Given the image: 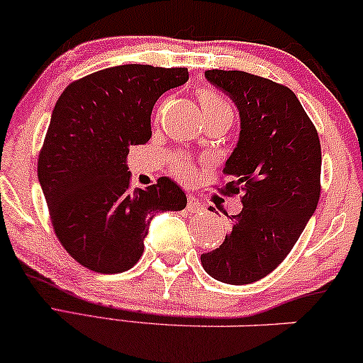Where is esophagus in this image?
Returning <instances> with one entry per match:
<instances>
[{
  "label": "esophagus",
  "mask_w": 363,
  "mask_h": 363,
  "mask_svg": "<svg viewBox=\"0 0 363 363\" xmlns=\"http://www.w3.org/2000/svg\"><path fill=\"white\" fill-rule=\"evenodd\" d=\"M186 208L188 211H191V213H199V211L205 210V203L200 199H196L195 195H188Z\"/></svg>",
  "instance_id": "1"
}]
</instances>
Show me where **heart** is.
<instances>
[{
	"label": "heart",
	"mask_w": 363,
	"mask_h": 363,
	"mask_svg": "<svg viewBox=\"0 0 363 363\" xmlns=\"http://www.w3.org/2000/svg\"><path fill=\"white\" fill-rule=\"evenodd\" d=\"M200 106L203 110L205 116H213V115H222V113H230L232 108L227 103V100L222 95L213 91V89H201L199 93ZM175 172L183 178H188L193 175V164L190 162H177L175 163Z\"/></svg>",
	"instance_id": "b5f03b06"
}]
</instances>
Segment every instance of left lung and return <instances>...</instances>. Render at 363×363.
Instances as JSON below:
<instances>
[{"label": "left lung", "instance_id": "8db88e82", "mask_svg": "<svg viewBox=\"0 0 363 363\" xmlns=\"http://www.w3.org/2000/svg\"><path fill=\"white\" fill-rule=\"evenodd\" d=\"M205 78L238 108V141L223 172L233 177L227 193H242L243 208L232 216L223 243L200 257L201 265L215 280L247 285L284 262L315 213L320 140L298 98L284 84L223 69H208Z\"/></svg>", "mask_w": 363, "mask_h": 363}]
</instances>
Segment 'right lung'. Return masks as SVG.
<instances>
[{
	"label": "right lung",
	"mask_w": 363,
	"mask_h": 363,
	"mask_svg": "<svg viewBox=\"0 0 363 363\" xmlns=\"http://www.w3.org/2000/svg\"><path fill=\"white\" fill-rule=\"evenodd\" d=\"M186 68L120 65L91 73L61 93L38 158V180L61 245L98 274H120L140 260L158 211L183 210L186 195L162 177L130 190L126 155L152 136V110Z\"/></svg>",
	"instance_id": "obj_1"
}]
</instances>
